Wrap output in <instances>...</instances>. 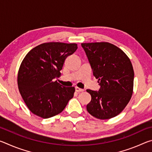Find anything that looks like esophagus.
Listing matches in <instances>:
<instances>
[{
    "instance_id": "obj_1",
    "label": "esophagus",
    "mask_w": 152,
    "mask_h": 152,
    "mask_svg": "<svg viewBox=\"0 0 152 152\" xmlns=\"http://www.w3.org/2000/svg\"><path fill=\"white\" fill-rule=\"evenodd\" d=\"M75 90H76V91L77 92H83V91H84L83 89L80 88H78V87H76Z\"/></svg>"
}]
</instances>
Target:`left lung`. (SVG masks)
Here are the masks:
<instances>
[{"mask_svg": "<svg viewBox=\"0 0 152 152\" xmlns=\"http://www.w3.org/2000/svg\"><path fill=\"white\" fill-rule=\"evenodd\" d=\"M101 88L86 90L91 101L86 109L99 119H109L122 112L129 102L133 90L134 71L124 51L108 42L81 44Z\"/></svg>", "mask_w": 152, "mask_h": 152, "instance_id": "1", "label": "left lung"}]
</instances>
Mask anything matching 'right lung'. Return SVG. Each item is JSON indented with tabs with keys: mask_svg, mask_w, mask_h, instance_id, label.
Wrapping results in <instances>:
<instances>
[{
	"mask_svg": "<svg viewBox=\"0 0 152 152\" xmlns=\"http://www.w3.org/2000/svg\"><path fill=\"white\" fill-rule=\"evenodd\" d=\"M76 43L49 42L36 46L20 64L17 76L19 92L28 109L43 119L58 115L73 98L74 87H65L60 76L64 61L75 52Z\"/></svg>",
	"mask_w": 152,
	"mask_h": 152,
	"instance_id": "add662e5",
	"label": "right lung"
}]
</instances>
